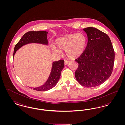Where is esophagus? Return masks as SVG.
<instances>
[{
    "label": "esophagus",
    "mask_w": 125,
    "mask_h": 125,
    "mask_svg": "<svg viewBox=\"0 0 125 125\" xmlns=\"http://www.w3.org/2000/svg\"><path fill=\"white\" fill-rule=\"evenodd\" d=\"M69 63V61L65 60V65H66L68 64Z\"/></svg>",
    "instance_id": "obj_1"
}]
</instances>
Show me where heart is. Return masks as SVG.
I'll return each instance as SVG.
<instances>
[{
  "label": "heart",
  "mask_w": 125,
  "mask_h": 125,
  "mask_svg": "<svg viewBox=\"0 0 125 125\" xmlns=\"http://www.w3.org/2000/svg\"><path fill=\"white\" fill-rule=\"evenodd\" d=\"M57 48L53 46L55 52L61 54L65 50L66 56L70 59L79 57L83 53L87 44V38L83 33L67 34L57 38L55 41Z\"/></svg>",
  "instance_id": "b5f03b06"
}]
</instances>
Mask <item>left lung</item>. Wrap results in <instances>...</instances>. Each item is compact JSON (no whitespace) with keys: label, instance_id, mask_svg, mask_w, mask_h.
I'll use <instances>...</instances> for the list:
<instances>
[{"label":"left lung","instance_id":"1","mask_svg":"<svg viewBox=\"0 0 125 125\" xmlns=\"http://www.w3.org/2000/svg\"><path fill=\"white\" fill-rule=\"evenodd\" d=\"M88 36L85 50L75 60L78 66L75 76L81 85L91 88L104 83L113 70L115 53L110 37L93 27L83 29Z\"/></svg>","mask_w":125,"mask_h":125}]
</instances>
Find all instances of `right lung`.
Returning a JSON list of instances; mask_svg holds the SVG:
<instances>
[{
    "instance_id": "right-lung-1",
    "label": "right lung",
    "mask_w": 125,
    "mask_h": 125,
    "mask_svg": "<svg viewBox=\"0 0 125 125\" xmlns=\"http://www.w3.org/2000/svg\"><path fill=\"white\" fill-rule=\"evenodd\" d=\"M48 32L45 31H29L25 33L20 40L15 45L13 57L16 52L23 45L30 43H38L47 45ZM64 66V60H60L52 63V68L47 81L41 86L33 88L37 91H47L53 88L57 84L60 79L61 72ZM32 89V88H31Z\"/></svg>"
}]
</instances>
